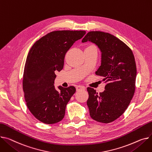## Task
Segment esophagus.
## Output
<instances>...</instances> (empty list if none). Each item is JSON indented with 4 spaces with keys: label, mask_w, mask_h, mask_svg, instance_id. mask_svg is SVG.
I'll return each instance as SVG.
<instances>
[{
    "label": "esophagus",
    "mask_w": 152,
    "mask_h": 152,
    "mask_svg": "<svg viewBox=\"0 0 152 152\" xmlns=\"http://www.w3.org/2000/svg\"><path fill=\"white\" fill-rule=\"evenodd\" d=\"M76 90H77V91H80V90H84L86 88H85V87H84V86H76Z\"/></svg>",
    "instance_id": "34e87169"
}]
</instances>
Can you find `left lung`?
I'll return each instance as SVG.
<instances>
[{
  "instance_id": "left-lung-1",
  "label": "left lung",
  "mask_w": 152,
  "mask_h": 152,
  "mask_svg": "<svg viewBox=\"0 0 152 152\" xmlns=\"http://www.w3.org/2000/svg\"><path fill=\"white\" fill-rule=\"evenodd\" d=\"M87 42L95 44L102 53L96 75L103 77L106 84L105 90L99 94L92 88H87L90 115L98 122L110 123L125 113L134 94V57L126 44L109 33L89 32L82 40Z\"/></svg>"
}]
</instances>
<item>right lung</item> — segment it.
<instances>
[{
    "instance_id": "add662e5",
    "label": "right lung",
    "mask_w": 152,
    "mask_h": 152,
    "mask_svg": "<svg viewBox=\"0 0 152 152\" xmlns=\"http://www.w3.org/2000/svg\"><path fill=\"white\" fill-rule=\"evenodd\" d=\"M83 30H58L37 41L29 50L25 64L23 87L27 106L40 122L53 124L61 121L73 86L54 87L55 72L64 68L69 49L86 34Z\"/></svg>"
}]
</instances>
